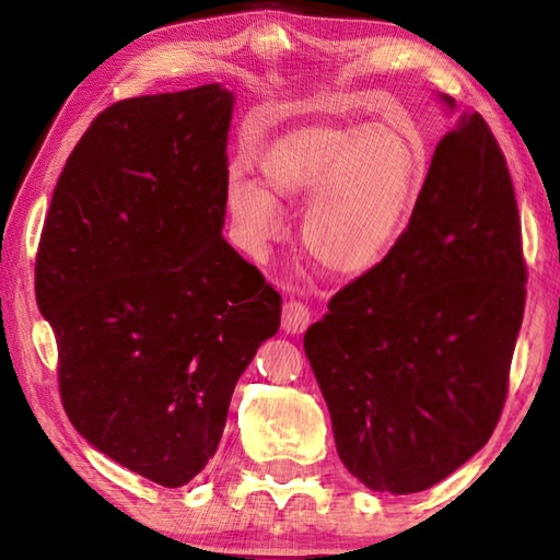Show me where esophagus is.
Returning <instances> with one entry per match:
<instances>
[{"instance_id": "1", "label": "esophagus", "mask_w": 560, "mask_h": 560, "mask_svg": "<svg viewBox=\"0 0 560 560\" xmlns=\"http://www.w3.org/2000/svg\"><path fill=\"white\" fill-rule=\"evenodd\" d=\"M311 324V311L303 306L301 301H289L283 306V318H281V328L287 330L291 336H299L303 330L308 328Z\"/></svg>"}]
</instances>
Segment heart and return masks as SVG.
<instances>
[{
	"instance_id": "1",
	"label": "heart",
	"mask_w": 560,
	"mask_h": 560,
	"mask_svg": "<svg viewBox=\"0 0 560 560\" xmlns=\"http://www.w3.org/2000/svg\"><path fill=\"white\" fill-rule=\"evenodd\" d=\"M422 150L390 122L311 120L281 132L259 177L234 173L224 207L234 242L259 257L281 232V207L303 205L301 246L330 277H363L387 259L428 185Z\"/></svg>"
}]
</instances>
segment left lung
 <instances>
[{
  "mask_svg": "<svg viewBox=\"0 0 560 560\" xmlns=\"http://www.w3.org/2000/svg\"><path fill=\"white\" fill-rule=\"evenodd\" d=\"M440 101L454 113V98ZM524 283L506 160L479 113L462 116L434 148L395 249L303 336L358 481L415 494L485 447L506 400Z\"/></svg>",
  "mask_w": 560,
  "mask_h": 560,
  "instance_id": "obj_1",
  "label": "left lung"
}]
</instances>
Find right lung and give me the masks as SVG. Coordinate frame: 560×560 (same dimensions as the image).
Here are the masks:
<instances>
[{
    "instance_id": "obj_1",
    "label": "right lung",
    "mask_w": 560,
    "mask_h": 560,
    "mask_svg": "<svg viewBox=\"0 0 560 560\" xmlns=\"http://www.w3.org/2000/svg\"><path fill=\"white\" fill-rule=\"evenodd\" d=\"M232 113L222 83L103 110L36 257L75 432L170 489L214 457L234 385L281 324L279 293L222 236Z\"/></svg>"
}]
</instances>
